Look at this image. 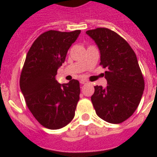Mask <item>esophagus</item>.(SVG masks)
<instances>
[{"mask_svg":"<svg viewBox=\"0 0 157 157\" xmlns=\"http://www.w3.org/2000/svg\"><path fill=\"white\" fill-rule=\"evenodd\" d=\"M86 82H86V80H84V79H82V80L80 81V83H81V84H86Z\"/></svg>","mask_w":157,"mask_h":157,"instance_id":"34e87169","label":"esophagus"}]
</instances>
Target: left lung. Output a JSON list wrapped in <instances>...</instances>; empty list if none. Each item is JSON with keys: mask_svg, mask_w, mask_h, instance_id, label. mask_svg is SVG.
<instances>
[{"mask_svg": "<svg viewBox=\"0 0 157 157\" xmlns=\"http://www.w3.org/2000/svg\"><path fill=\"white\" fill-rule=\"evenodd\" d=\"M100 50V65L107 68L106 88L94 86L91 98L96 113L111 124H120L135 113L145 89L137 57L126 40L105 28L86 31Z\"/></svg>", "mask_w": 157, "mask_h": 157, "instance_id": "8db88e82", "label": "left lung"}]
</instances>
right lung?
<instances>
[{
	"instance_id": "1",
	"label": "right lung",
	"mask_w": 157,
	"mask_h": 157,
	"mask_svg": "<svg viewBox=\"0 0 157 157\" xmlns=\"http://www.w3.org/2000/svg\"><path fill=\"white\" fill-rule=\"evenodd\" d=\"M80 33L47 31L33 42L26 56L20 88L33 117L49 129L65 127L75 116L80 83L73 79L61 85L55 75Z\"/></svg>"
}]
</instances>
